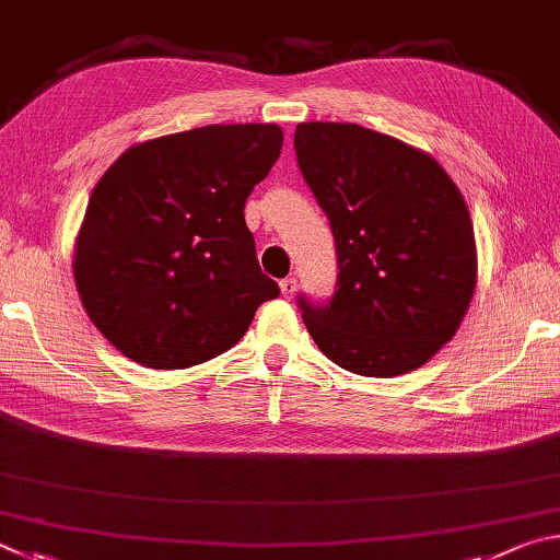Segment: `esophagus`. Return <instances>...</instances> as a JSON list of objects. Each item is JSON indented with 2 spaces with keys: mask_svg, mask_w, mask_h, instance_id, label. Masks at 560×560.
Instances as JSON below:
<instances>
[{
  "mask_svg": "<svg viewBox=\"0 0 560 560\" xmlns=\"http://www.w3.org/2000/svg\"><path fill=\"white\" fill-rule=\"evenodd\" d=\"M295 290H298V280L295 278H282L280 280L282 298H292V295H295Z\"/></svg>",
  "mask_w": 560,
  "mask_h": 560,
  "instance_id": "34e87169",
  "label": "esophagus"
}]
</instances>
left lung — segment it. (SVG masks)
Here are the masks:
<instances>
[{
    "instance_id": "left-lung-1",
    "label": "left lung",
    "mask_w": 560,
    "mask_h": 560,
    "mask_svg": "<svg viewBox=\"0 0 560 560\" xmlns=\"http://www.w3.org/2000/svg\"><path fill=\"white\" fill-rule=\"evenodd\" d=\"M295 154L337 248L327 302L298 295L315 345L359 376L423 366L455 337L477 282L467 203L433 156L349 122H302Z\"/></svg>"
}]
</instances>
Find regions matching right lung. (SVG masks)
Instances as JSON below:
<instances>
[{"instance_id":"right-lung-1","label":"right lung","mask_w":560,"mask_h":560,"mask_svg":"<svg viewBox=\"0 0 560 560\" xmlns=\"http://www.w3.org/2000/svg\"><path fill=\"white\" fill-rule=\"evenodd\" d=\"M280 150L278 125H209L135 144L103 174L73 275L88 317L127 359L201 364L280 295L243 215Z\"/></svg>"}]
</instances>
